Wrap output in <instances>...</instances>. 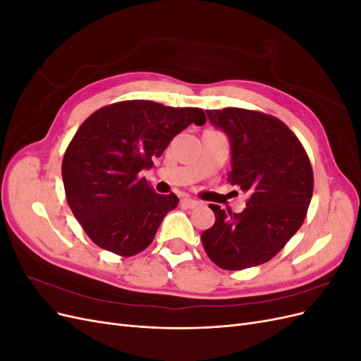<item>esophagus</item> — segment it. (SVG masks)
Here are the masks:
<instances>
[{"label": "esophagus", "instance_id": "obj_1", "mask_svg": "<svg viewBox=\"0 0 361 361\" xmlns=\"http://www.w3.org/2000/svg\"><path fill=\"white\" fill-rule=\"evenodd\" d=\"M182 204H185L187 207H191V209H192V207H197L200 203H199L197 200H194V199L188 197V195H187V197L182 199Z\"/></svg>", "mask_w": 361, "mask_h": 361}]
</instances>
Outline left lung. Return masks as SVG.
Listing matches in <instances>:
<instances>
[{
  "instance_id": "8db88e82",
  "label": "left lung",
  "mask_w": 361,
  "mask_h": 361,
  "mask_svg": "<svg viewBox=\"0 0 361 361\" xmlns=\"http://www.w3.org/2000/svg\"><path fill=\"white\" fill-rule=\"evenodd\" d=\"M207 117L231 141L227 180L250 197L241 214L209 204L215 223L202 233L203 248L223 269L262 265L304 223L313 194L310 159L297 135L277 117L244 108L207 110Z\"/></svg>"
}]
</instances>
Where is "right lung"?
I'll use <instances>...</instances> for the list:
<instances>
[{"mask_svg": "<svg viewBox=\"0 0 361 361\" xmlns=\"http://www.w3.org/2000/svg\"><path fill=\"white\" fill-rule=\"evenodd\" d=\"M191 123H206L200 108L123 101L102 106L78 128L63 157V183L75 218L97 247L129 257L154 241L179 199L155 192L140 173Z\"/></svg>", "mask_w": 361, "mask_h": 361, "instance_id": "right-lung-1", "label": "right lung"}]
</instances>
